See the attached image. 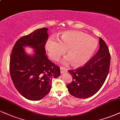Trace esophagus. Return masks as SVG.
Instances as JSON below:
<instances>
[{
	"label": "esophagus",
	"mask_w": 120,
	"mask_h": 120,
	"mask_svg": "<svg viewBox=\"0 0 120 120\" xmlns=\"http://www.w3.org/2000/svg\"><path fill=\"white\" fill-rule=\"evenodd\" d=\"M60 73H65V72H66L67 71V69L64 68H63V67H60Z\"/></svg>",
	"instance_id": "1"
}]
</instances>
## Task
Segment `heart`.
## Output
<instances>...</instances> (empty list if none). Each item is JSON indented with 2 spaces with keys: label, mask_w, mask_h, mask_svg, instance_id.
I'll use <instances>...</instances> for the list:
<instances>
[{
  "label": "heart",
  "mask_w": 120,
  "mask_h": 120,
  "mask_svg": "<svg viewBox=\"0 0 120 120\" xmlns=\"http://www.w3.org/2000/svg\"><path fill=\"white\" fill-rule=\"evenodd\" d=\"M97 47V41L86 33L78 31H68L62 34L58 40L49 38L45 48L49 57L57 60L67 49L68 56L65 57L63 63L72 62L73 66H81L88 62Z\"/></svg>",
  "instance_id": "b5f03b06"
}]
</instances>
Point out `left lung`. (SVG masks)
I'll return each mask as SVG.
<instances>
[{
	"label": "left lung",
	"mask_w": 120,
	"mask_h": 120,
	"mask_svg": "<svg viewBox=\"0 0 120 120\" xmlns=\"http://www.w3.org/2000/svg\"><path fill=\"white\" fill-rule=\"evenodd\" d=\"M100 48L82 67L68 70L72 76L67 87L71 94L79 98L91 97L100 90L109 72L110 53L105 41L100 38Z\"/></svg>",
	"instance_id": "1"
}]
</instances>
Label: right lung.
Masks as SVG:
<instances>
[{
    "label": "right lung",
    "instance_id": "obj_1",
    "mask_svg": "<svg viewBox=\"0 0 120 120\" xmlns=\"http://www.w3.org/2000/svg\"><path fill=\"white\" fill-rule=\"evenodd\" d=\"M46 28L22 37L15 43L10 57V74L18 91L25 98L38 101L49 92L53 78L60 76V68L48 59L45 45L48 38ZM30 46L35 54H26L23 47Z\"/></svg>",
    "mask_w": 120,
    "mask_h": 120
}]
</instances>
